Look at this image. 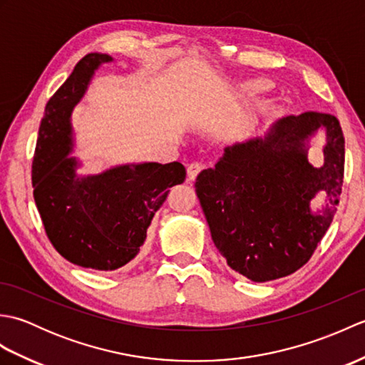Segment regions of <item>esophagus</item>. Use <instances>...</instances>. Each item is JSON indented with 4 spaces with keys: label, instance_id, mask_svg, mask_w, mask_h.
Listing matches in <instances>:
<instances>
[{
    "label": "esophagus",
    "instance_id": "34e87169",
    "mask_svg": "<svg viewBox=\"0 0 365 365\" xmlns=\"http://www.w3.org/2000/svg\"><path fill=\"white\" fill-rule=\"evenodd\" d=\"M202 169H204L202 163H199V161L190 163L188 168H187V173H188V178H190V180H195V178L197 177V174H199Z\"/></svg>",
    "mask_w": 365,
    "mask_h": 365
}]
</instances>
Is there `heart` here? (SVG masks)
Listing matches in <instances>:
<instances>
[{"label":"heart","mask_w":365,"mask_h":365,"mask_svg":"<svg viewBox=\"0 0 365 365\" xmlns=\"http://www.w3.org/2000/svg\"><path fill=\"white\" fill-rule=\"evenodd\" d=\"M263 89L262 84H257V83H246L245 84V91L247 92V94H259V92Z\"/></svg>","instance_id":"b5f03b06"}]
</instances>
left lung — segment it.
Masks as SVG:
<instances>
[{"label":"left lung","mask_w":365,"mask_h":365,"mask_svg":"<svg viewBox=\"0 0 365 365\" xmlns=\"http://www.w3.org/2000/svg\"><path fill=\"white\" fill-rule=\"evenodd\" d=\"M322 128L327 133L325 163L314 168L305 143ZM344 165L339 120L315 111L287 115L263 139L226 147L195 187L227 265L254 282L289 276L306 265L337 212ZM319 192L329 204L314 214L310 200Z\"/></svg>","instance_id":"1"}]
</instances>
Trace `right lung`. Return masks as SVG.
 Segmentation results:
<instances>
[{
	"mask_svg": "<svg viewBox=\"0 0 365 365\" xmlns=\"http://www.w3.org/2000/svg\"><path fill=\"white\" fill-rule=\"evenodd\" d=\"M110 54L89 53L45 106L33 160V188L46 237L83 268L114 271L133 260L169 188L183 183L182 163L123 165L98 175H76L71 115L92 75Z\"/></svg>",
	"mask_w": 365,
	"mask_h": 365,
	"instance_id": "right-lung-1",
	"label": "right lung"
}]
</instances>
